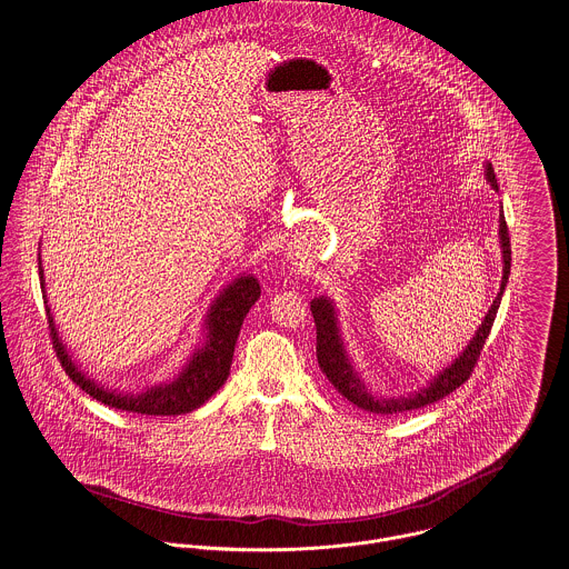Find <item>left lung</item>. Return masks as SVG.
Instances as JSON below:
<instances>
[{
  "instance_id": "1",
  "label": "left lung",
  "mask_w": 569,
  "mask_h": 569,
  "mask_svg": "<svg viewBox=\"0 0 569 569\" xmlns=\"http://www.w3.org/2000/svg\"><path fill=\"white\" fill-rule=\"evenodd\" d=\"M485 176L489 180V184L498 191V180L493 173L491 162L485 164ZM500 246H502V284H500V293L493 300L491 309L485 315L482 323L476 330V337L467 343L466 350L461 352V357L452 362L450 367H446L443 371H439L428 387L419 389L413 396H398V398H373L369 393V389L365 387V382L359 376V371L355 369V365L348 359L341 335H339V326H337V315L335 307L330 300L326 298H315L310 302V312L315 319V328H317V362L319 369L326 373V378L330 380V385L355 407H359L361 411L371 415H398L415 411V409H423L446 396H450L452 391H457L467 378L471 376L473 367L478 365L480 352L485 348V341L491 332V326L496 321V312L500 309V300L505 293V287L509 282V273H511V239H509V228L505 221V214H500Z\"/></svg>"
}]
</instances>
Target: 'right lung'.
<instances>
[{
	"label": "right lung",
	"mask_w": 569,
	"mask_h": 569,
	"mask_svg": "<svg viewBox=\"0 0 569 569\" xmlns=\"http://www.w3.org/2000/svg\"><path fill=\"white\" fill-rule=\"evenodd\" d=\"M39 276H41V287H43L41 257H39ZM43 293H46V287H43ZM259 298V280L254 276H241L232 284H228L208 310L207 343L200 350H196L193 359L187 362V367L178 373L176 380L152 387L139 396L103 389L96 380L87 378L76 367V362H71L62 341L58 339L52 312L48 305H46V310H48V323H50V337H52L56 357L62 362L67 376L82 391H87L91 398H96L98 402H102L110 409H119V411H128V413L182 415L200 409L208 398L226 382V378L230 373L241 323H243L248 310L252 309V305Z\"/></svg>",
	"instance_id": "add662e5"
}]
</instances>
